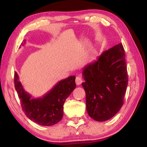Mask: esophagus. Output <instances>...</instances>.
<instances>
[{
  "mask_svg": "<svg viewBox=\"0 0 147 147\" xmlns=\"http://www.w3.org/2000/svg\"><path fill=\"white\" fill-rule=\"evenodd\" d=\"M75 82H76V85L77 86H79V85H80V84L82 83V82H83V80L80 77H79V76H77L76 78V80H75Z\"/></svg>",
  "mask_w": 147,
  "mask_h": 147,
  "instance_id": "1",
  "label": "esophagus"
}]
</instances>
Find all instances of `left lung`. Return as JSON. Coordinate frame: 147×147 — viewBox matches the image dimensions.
<instances>
[{
	"label": "left lung",
	"mask_w": 147,
	"mask_h": 147,
	"mask_svg": "<svg viewBox=\"0 0 147 147\" xmlns=\"http://www.w3.org/2000/svg\"><path fill=\"white\" fill-rule=\"evenodd\" d=\"M86 109L94 120L112 118L123 105L128 85L125 54L122 43L102 53L83 69Z\"/></svg>",
	"instance_id": "obj_1"
}]
</instances>
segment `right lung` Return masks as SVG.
Instances as JSON below:
<instances>
[{
	"label": "right lung",
	"instance_id": "add662e5",
	"mask_svg": "<svg viewBox=\"0 0 147 147\" xmlns=\"http://www.w3.org/2000/svg\"><path fill=\"white\" fill-rule=\"evenodd\" d=\"M24 43L25 40L21 45ZM75 78L74 76H71L61 80L43 96L36 98L24 90L18 74L15 72V88L27 117L41 126H53L60 121L65 101L76 88Z\"/></svg>",
	"mask_w": 147,
	"mask_h": 147
}]
</instances>
